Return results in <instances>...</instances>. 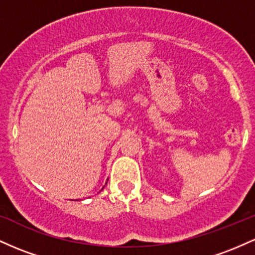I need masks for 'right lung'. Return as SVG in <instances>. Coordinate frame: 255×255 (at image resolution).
I'll return each mask as SVG.
<instances>
[{
    "mask_svg": "<svg viewBox=\"0 0 255 255\" xmlns=\"http://www.w3.org/2000/svg\"><path fill=\"white\" fill-rule=\"evenodd\" d=\"M103 188H104V187H103ZM103 188H102V189H103Z\"/></svg>",
    "mask_w": 255,
    "mask_h": 255,
    "instance_id": "right-lung-1",
    "label": "right lung"
}]
</instances>
